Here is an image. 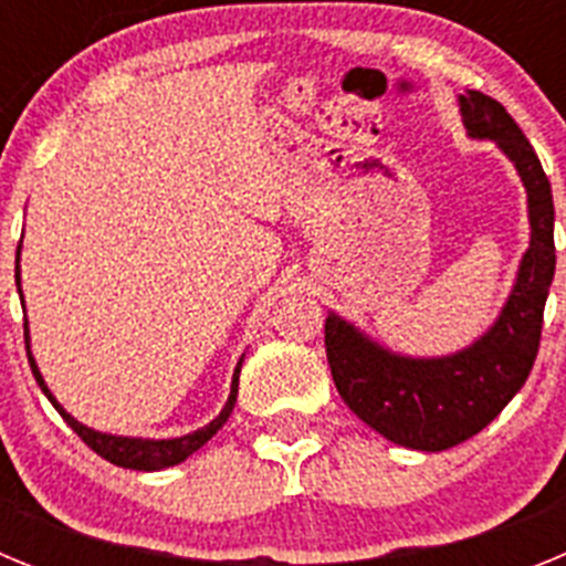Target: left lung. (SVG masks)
Wrapping results in <instances>:
<instances>
[{"instance_id":"8db88e82","label":"left lung","mask_w":566,"mask_h":566,"mask_svg":"<svg viewBox=\"0 0 566 566\" xmlns=\"http://www.w3.org/2000/svg\"><path fill=\"white\" fill-rule=\"evenodd\" d=\"M457 102L468 138L496 144L527 192L530 243L496 319L459 352L417 357L394 352L334 308L326 317V354L343 402L388 442L424 453L476 437L522 391L556 274V209L536 149L496 98L464 90Z\"/></svg>"}]
</instances>
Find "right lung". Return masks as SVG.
Wrapping results in <instances>:
<instances>
[{
  "label": "right lung",
  "mask_w": 566,
  "mask_h": 566,
  "mask_svg": "<svg viewBox=\"0 0 566 566\" xmlns=\"http://www.w3.org/2000/svg\"><path fill=\"white\" fill-rule=\"evenodd\" d=\"M19 258H22V243H19L17 249V289L19 294H22V269H19ZM22 303H24V294H22ZM24 345H28V359H30V371H33V377H36L39 388L44 391V397L53 402V408H56L59 413H62L64 422L73 428V431L78 433V437L84 439V444L87 448H93V451L98 453L102 459H107V462L118 464V468H129V470H164V468H172V464H181L184 459L192 457L195 451H201L203 444L209 442V439L214 437V433L221 431L223 424H227L229 413H232L234 402H238V382H240V368H243V359H247V354L238 359V365H234V374H232V388H229V397H227V405H223V411L218 413V417L212 419L209 424H203V428H198V431L192 433H184V437H172V439H149V437H118V433H104V431H96V428H90V424L78 422L73 413L64 411V405L59 402L56 397H53V391L48 388V382H44L42 371H39L36 365V357H33V352H30V326L28 319H24Z\"/></svg>",
  "instance_id": "obj_1"
}]
</instances>
